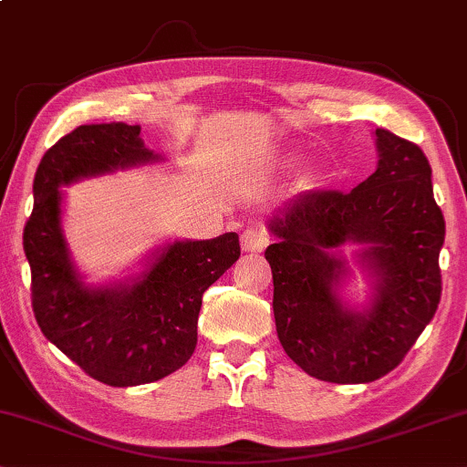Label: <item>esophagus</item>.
Segmentation results:
<instances>
[{"label":"esophagus","instance_id":"esophagus-1","mask_svg":"<svg viewBox=\"0 0 467 467\" xmlns=\"http://www.w3.org/2000/svg\"><path fill=\"white\" fill-rule=\"evenodd\" d=\"M266 244H269V237H266L263 228L252 226L244 230V234H241V247H244L245 252H263Z\"/></svg>","mask_w":467,"mask_h":467}]
</instances>
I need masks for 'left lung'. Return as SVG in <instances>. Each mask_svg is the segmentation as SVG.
<instances>
[{
	"label": "left lung",
	"mask_w": 467,
	"mask_h": 467,
	"mask_svg": "<svg viewBox=\"0 0 467 467\" xmlns=\"http://www.w3.org/2000/svg\"><path fill=\"white\" fill-rule=\"evenodd\" d=\"M376 142L378 169L352 192H301L269 222L277 337L298 368L325 382L363 384L393 371L442 295L446 228L429 160L384 128ZM348 243L366 245L361 264L377 277L363 313L344 308L334 292L347 275L337 252Z\"/></svg>",
	"instance_id": "1"
}]
</instances>
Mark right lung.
<instances>
[{
  "label": "right lung",
  "instance_id": "add662e5",
  "mask_svg": "<svg viewBox=\"0 0 467 467\" xmlns=\"http://www.w3.org/2000/svg\"><path fill=\"white\" fill-rule=\"evenodd\" d=\"M160 160L140 126L96 123L61 136L40 160L23 230L31 307L45 337L93 380L136 387L172 374L196 348L202 295L237 263L239 234L175 241L132 284L80 282L61 233L59 185Z\"/></svg>",
  "mask_w": 467,
  "mask_h": 467
}]
</instances>
